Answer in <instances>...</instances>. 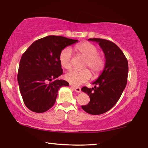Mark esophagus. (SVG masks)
<instances>
[{
    "label": "esophagus",
    "mask_w": 148,
    "mask_h": 148,
    "mask_svg": "<svg viewBox=\"0 0 148 148\" xmlns=\"http://www.w3.org/2000/svg\"><path fill=\"white\" fill-rule=\"evenodd\" d=\"M71 88L73 89V90H75V91L77 92V93H80V92L81 91V88L79 87H75V86H73V85H71Z\"/></svg>",
    "instance_id": "obj_1"
}]
</instances>
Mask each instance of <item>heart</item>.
Instances as JSON below:
<instances>
[{"label":"heart","instance_id":"obj_1","mask_svg":"<svg viewBox=\"0 0 148 148\" xmlns=\"http://www.w3.org/2000/svg\"><path fill=\"white\" fill-rule=\"evenodd\" d=\"M75 50L81 56L85 58V67H89L94 76H97L104 69L106 61L104 57L99 54L97 47L89 42H83L75 47ZM71 49L65 48L59 55L60 65L63 69H69L71 67ZM90 71L84 69L81 71L71 70L65 74V78L71 84L78 86L82 85L91 78Z\"/></svg>","mask_w":148,"mask_h":148}]
</instances>
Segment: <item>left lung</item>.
<instances>
[{"label": "left lung", "instance_id": "8db88e82", "mask_svg": "<svg viewBox=\"0 0 148 148\" xmlns=\"http://www.w3.org/2000/svg\"><path fill=\"white\" fill-rule=\"evenodd\" d=\"M88 40L98 42L105 54L106 65L93 83L94 87L81 89L90 97L89 103L81 108L89 114L100 115L111 110L120 98L127 84L128 63L122 51L113 42L97 38Z\"/></svg>", "mask_w": 148, "mask_h": 148}]
</instances>
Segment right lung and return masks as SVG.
Instances as JSON below:
<instances>
[{"instance_id":"1","label":"right lung","mask_w":148,"mask_h":148,"mask_svg":"<svg viewBox=\"0 0 148 148\" xmlns=\"http://www.w3.org/2000/svg\"><path fill=\"white\" fill-rule=\"evenodd\" d=\"M77 42L50 35L35 40L23 53L17 79L23 101L30 110L45 112L55 104L60 87L69 86L67 81L57 79L63 72L59 55L64 48Z\"/></svg>"}]
</instances>
